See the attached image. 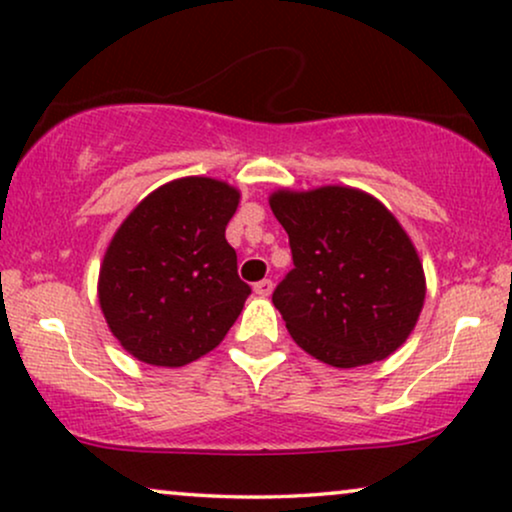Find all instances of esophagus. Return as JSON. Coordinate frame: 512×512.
Returning a JSON list of instances; mask_svg holds the SVG:
<instances>
[{
  "label": "esophagus",
  "instance_id": "1",
  "mask_svg": "<svg viewBox=\"0 0 512 512\" xmlns=\"http://www.w3.org/2000/svg\"><path fill=\"white\" fill-rule=\"evenodd\" d=\"M254 292H256L258 296H268L270 292H273V282H270V280H261V282H256V285H254Z\"/></svg>",
  "mask_w": 512,
  "mask_h": 512
}]
</instances>
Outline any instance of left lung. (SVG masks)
<instances>
[{"instance_id":"1","label":"left lung","mask_w":512,"mask_h":512,"mask_svg":"<svg viewBox=\"0 0 512 512\" xmlns=\"http://www.w3.org/2000/svg\"><path fill=\"white\" fill-rule=\"evenodd\" d=\"M294 268L273 292L289 334L334 368L384 361L406 342L425 304V273L406 230L361 189H277Z\"/></svg>"}]
</instances>
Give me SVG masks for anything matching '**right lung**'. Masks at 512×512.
Returning <instances> with one entry per match:
<instances>
[{"label": "right lung", "instance_id": "right-lung-1", "mask_svg": "<svg viewBox=\"0 0 512 512\" xmlns=\"http://www.w3.org/2000/svg\"><path fill=\"white\" fill-rule=\"evenodd\" d=\"M239 192L180 178L144 197L113 235L99 270V306L137 361L180 368L223 342L251 287L225 239Z\"/></svg>", "mask_w": 512, "mask_h": 512}]
</instances>
